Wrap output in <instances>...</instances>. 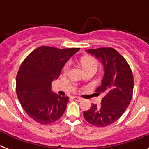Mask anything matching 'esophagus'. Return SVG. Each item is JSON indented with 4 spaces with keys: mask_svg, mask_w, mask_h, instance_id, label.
<instances>
[{
    "mask_svg": "<svg viewBox=\"0 0 149 149\" xmlns=\"http://www.w3.org/2000/svg\"><path fill=\"white\" fill-rule=\"evenodd\" d=\"M72 99L76 100V101H80V100H82V98L79 97H72Z\"/></svg>",
    "mask_w": 149,
    "mask_h": 149,
    "instance_id": "1",
    "label": "esophagus"
}]
</instances>
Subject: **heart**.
<instances>
[{
    "label": "heart",
    "mask_w": 149,
    "mask_h": 149,
    "mask_svg": "<svg viewBox=\"0 0 149 149\" xmlns=\"http://www.w3.org/2000/svg\"><path fill=\"white\" fill-rule=\"evenodd\" d=\"M81 63L84 69H86V68L88 67H97L98 63L97 61L94 59L93 58H91V57H87V56H85L81 59ZM70 69V63H66L64 67H63V72H67L68 70Z\"/></svg>",
    "instance_id": "1"
}]
</instances>
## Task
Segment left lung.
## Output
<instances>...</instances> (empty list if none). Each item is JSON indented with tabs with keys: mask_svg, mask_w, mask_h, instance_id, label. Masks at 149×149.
Listing matches in <instances>:
<instances>
[{
	"mask_svg": "<svg viewBox=\"0 0 149 149\" xmlns=\"http://www.w3.org/2000/svg\"><path fill=\"white\" fill-rule=\"evenodd\" d=\"M101 60L104 75L101 85L96 90L104 93L100 106L92 104L84 116L87 122L96 127H106L118 120L125 113L132 100L134 79L125 58L113 48L86 50Z\"/></svg>",
	"mask_w": 149,
	"mask_h": 149,
	"instance_id": "8db88e82",
	"label": "left lung"
}]
</instances>
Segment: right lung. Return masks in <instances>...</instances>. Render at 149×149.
<instances>
[{
	"mask_svg": "<svg viewBox=\"0 0 149 149\" xmlns=\"http://www.w3.org/2000/svg\"><path fill=\"white\" fill-rule=\"evenodd\" d=\"M79 48L59 49L40 46L32 51L20 66L16 77V92L27 114L41 125L51 124L63 116L69 102L52 91L63 65Z\"/></svg>",
	"mask_w": 149,
	"mask_h": 149,
	"instance_id": "right-lung-1",
	"label": "right lung"
}]
</instances>
